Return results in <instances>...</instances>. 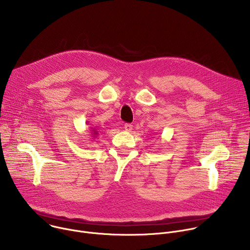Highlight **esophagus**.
<instances>
[{"label":"esophagus","instance_id":"obj_1","mask_svg":"<svg viewBox=\"0 0 250 250\" xmlns=\"http://www.w3.org/2000/svg\"><path fill=\"white\" fill-rule=\"evenodd\" d=\"M124 128L125 129V131H131L132 130V125L130 124H125Z\"/></svg>","mask_w":250,"mask_h":250}]
</instances>
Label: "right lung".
<instances>
[{
    "instance_id": "obj_1",
    "label": "right lung",
    "mask_w": 250,
    "mask_h": 250,
    "mask_svg": "<svg viewBox=\"0 0 250 250\" xmlns=\"http://www.w3.org/2000/svg\"><path fill=\"white\" fill-rule=\"evenodd\" d=\"M91 131H92L91 133H92L93 137H96V136H98V134H99V131H98L96 128H93Z\"/></svg>"
}]
</instances>
